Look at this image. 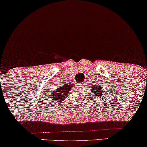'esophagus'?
I'll use <instances>...</instances> for the list:
<instances>
[{
  "instance_id": "esophagus-1",
  "label": "esophagus",
  "mask_w": 147,
  "mask_h": 147,
  "mask_svg": "<svg viewBox=\"0 0 147 147\" xmlns=\"http://www.w3.org/2000/svg\"><path fill=\"white\" fill-rule=\"evenodd\" d=\"M79 84L81 85V86H83V85H84V84H83V83H80V84Z\"/></svg>"
}]
</instances>
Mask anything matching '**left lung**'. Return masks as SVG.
<instances>
[{
    "label": "left lung",
    "mask_w": 147,
    "mask_h": 147,
    "mask_svg": "<svg viewBox=\"0 0 147 147\" xmlns=\"http://www.w3.org/2000/svg\"><path fill=\"white\" fill-rule=\"evenodd\" d=\"M91 92L94 94V96H102L104 95V90H102V87L100 85H98V84H93L91 86ZM106 93V92H105Z\"/></svg>",
    "instance_id": "obj_1"
}]
</instances>
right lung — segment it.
<instances>
[{"instance_id":"obj_1","label":"right lung","mask_w":147,"mask_h":147,"mask_svg":"<svg viewBox=\"0 0 147 147\" xmlns=\"http://www.w3.org/2000/svg\"><path fill=\"white\" fill-rule=\"evenodd\" d=\"M74 85L73 84H65L57 88L55 90H53L50 94L49 97H51L52 101L54 102H63L67 98V96L69 94L72 87Z\"/></svg>"}]
</instances>
